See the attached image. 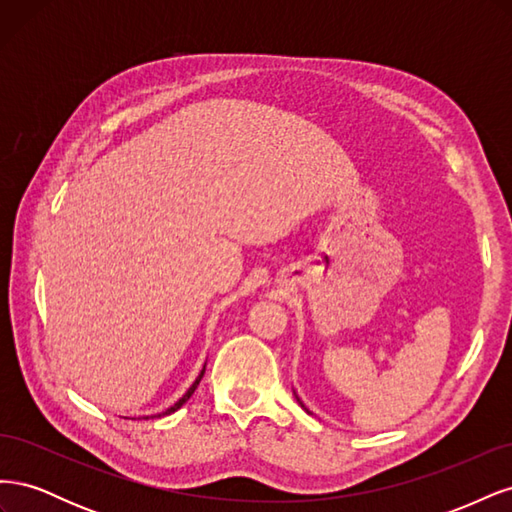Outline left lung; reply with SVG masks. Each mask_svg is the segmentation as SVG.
Returning a JSON list of instances; mask_svg holds the SVG:
<instances>
[{"instance_id": "obj_1", "label": "left lung", "mask_w": 512, "mask_h": 512, "mask_svg": "<svg viewBox=\"0 0 512 512\" xmlns=\"http://www.w3.org/2000/svg\"><path fill=\"white\" fill-rule=\"evenodd\" d=\"M294 397H297V401H299V404H301V408H303V410H305V412H309V410H307V408H305V404H303V401H301V399H299V395H297V393H294Z\"/></svg>"}]
</instances>
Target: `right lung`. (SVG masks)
<instances>
[{"mask_svg":"<svg viewBox=\"0 0 512 512\" xmlns=\"http://www.w3.org/2000/svg\"><path fill=\"white\" fill-rule=\"evenodd\" d=\"M205 367H207V363L203 365V369H200V374H198V378H196V380L192 382V386H190V389H188V391H185V395H183V397H181V399L177 401V404H173V406H170L168 410H164L162 414H153L151 418H156V416L160 418V416H166V414H173V412H177V410H179V408H181V406L185 404V401H188V399H190V397L194 395V391H196V386L200 384V380H203V376H205ZM141 418H149V416H141Z\"/></svg>","mask_w":512,"mask_h":512,"instance_id":"1","label":"right lung"}]
</instances>
